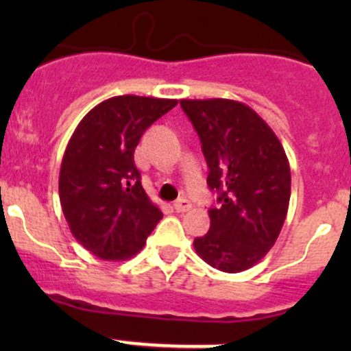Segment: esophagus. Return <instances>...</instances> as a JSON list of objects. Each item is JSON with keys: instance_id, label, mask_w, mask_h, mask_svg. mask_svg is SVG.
I'll list each match as a JSON object with an SVG mask.
<instances>
[{"instance_id": "34e87169", "label": "esophagus", "mask_w": 351, "mask_h": 351, "mask_svg": "<svg viewBox=\"0 0 351 351\" xmlns=\"http://www.w3.org/2000/svg\"><path fill=\"white\" fill-rule=\"evenodd\" d=\"M173 207H175L176 212H186L192 208V204H190L186 198H180L178 202H175V205H173Z\"/></svg>"}]
</instances>
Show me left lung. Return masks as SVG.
I'll list each match as a JSON object with an SVG mask.
<instances>
[{
  "label": "left lung",
  "mask_w": 351,
  "mask_h": 351,
  "mask_svg": "<svg viewBox=\"0 0 351 351\" xmlns=\"http://www.w3.org/2000/svg\"><path fill=\"white\" fill-rule=\"evenodd\" d=\"M219 193L210 229L193 241L198 256L226 274L256 265L271 250L290 200V166L282 143L247 105L228 98L182 100Z\"/></svg>",
  "instance_id": "obj_1"
}]
</instances>
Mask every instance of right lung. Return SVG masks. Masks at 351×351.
Here are the masks:
<instances>
[{"label":"right lung","instance_id":"right-lung-1","mask_svg":"<svg viewBox=\"0 0 351 351\" xmlns=\"http://www.w3.org/2000/svg\"><path fill=\"white\" fill-rule=\"evenodd\" d=\"M178 100L123 95L101 101L77 123L59 173V198L76 241L101 260L139 253L162 219L134 162L144 130Z\"/></svg>","mask_w":351,"mask_h":351}]
</instances>
